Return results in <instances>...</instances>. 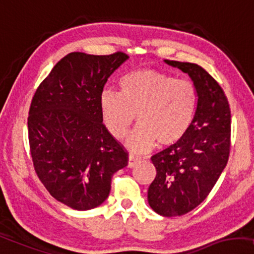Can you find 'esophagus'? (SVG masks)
<instances>
[{
    "instance_id": "esophagus-1",
    "label": "esophagus",
    "mask_w": 254,
    "mask_h": 254,
    "mask_svg": "<svg viewBox=\"0 0 254 254\" xmlns=\"http://www.w3.org/2000/svg\"><path fill=\"white\" fill-rule=\"evenodd\" d=\"M138 162H139L138 158H135V156L132 154L128 155V159H127V167L128 168H133L134 166H137Z\"/></svg>"
}]
</instances>
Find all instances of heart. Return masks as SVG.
<instances>
[{"mask_svg":"<svg viewBox=\"0 0 254 254\" xmlns=\"http://www.w3.org/2000/svg\"><path fill=\"white\" fill-rule=\"evenodd\" d=\"M119 93L103 92L102 121L114 138L127 133L137 116L138 127L127 135L131 151L142 153L177 144L190 130L198 105L191 80L152 69L131 71L120 79Z\"/></svg>","mask_w":254,"mask_h":254,"instance_id":"b5f03b06","label":"heart"}]
</instances>
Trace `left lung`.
Returning a JSON list of instances; mask_svg holds the SVG:
<instances>
[{
	"mask_svg": "<svg viewBox=\"0 0 254 254\" xmlns=\"http://www.w3.org/2000/svg\"><path fill=\"white\" fill-rule=\"evenodd\" d=\"M188 73L198 92L190 130L177 144L152 156L156 169L147 199L162 216H180L201 203L227 166L230 148V108L217 81L194 63L164 60Z\"/></svg>",
	"mask_w": 254,
	"mask_h": 254,
	"instance_id": "obj_1",
	"label": "left lung"
}]
</instances>
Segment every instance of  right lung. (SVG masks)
Returning a JSON list of instances; mask_svg holds the SVG:
<instances>
[{
  "label": "right lung",
  "instance_id": "right-lung-1",
  "mask_svg": "<svg viewBox=\"0 0 254 254\" xmlns=\"http://www.w3.org/2000/svg\"><path fill=\"white\" fill-rule=\"evenodd\" d=\"M124 53L64 56L38 87L28 113L35 173L57 201L88 210L108 198L127 154L102 123L100 100Z\"/></svg>",
  "mask_w": 254,
  "mask_h": 254
}]
</instances>
